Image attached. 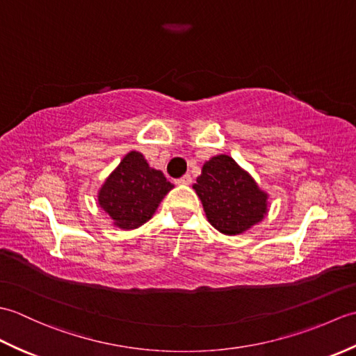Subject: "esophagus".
Masks as SVG:
<instances>
[{
    "label": "esophagus",
    "mask_w": 356,
    "mask_h": 356,
    "mask_svg": "<svg viewBox=\"0 0 356 356\" xmlns=\"http://www.w3.org/2000/svg\"><path fill=\"white\" fill-rule=\"evenodd\" d=\"M191 182H193V177L190 176V174H185V176L177 179V184H180V185H190Z\"/></svg>",
    "instance_id": "34e87169"
}]
</instances>
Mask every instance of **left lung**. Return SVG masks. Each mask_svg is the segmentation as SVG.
<instances>
[{
    "label": "left lung",
    "instance_id": "left-lung-1",
    "mask_svg": "<svg viewBox=\"0 0 356 356\" xmlns=\"http://www.w3.org/2000/svg\"><path fill=\"white\" fill-rule=\"evenodd\" d=\"M193 188L202 200L208 222L228 236L248 231L268 213V194L226 154L205 162Z\"/></svg>",
    "mask_w": 356,
    "mask_h": 356
}]
</instances>
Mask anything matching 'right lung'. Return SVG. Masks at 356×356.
<instances>
[{
  "mask_svg": "<svg viewBox=\"0 0 356 356\" xmlns=\"http://www.w3.org/2000/svg\"><path fill=\"white\" fill-rule=\"evenodd\" d=\"M172 186L162 171L151 168L145 157L131 151L105 180L97 202L120 229H134L153 217Z\"/></svg>",
  "mask_w": 356,
  "mask_h": 356,
  "instance_id": "obj_1",
  "label": "right lung"
}]
</instances>
